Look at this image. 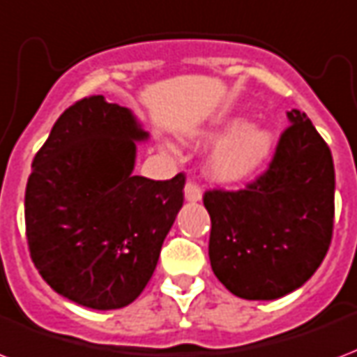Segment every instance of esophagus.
<instances>
[{
  "instance_id": "34e87169",
  "label": "esophagus",
  "mask_w": 357,
  "mask_h": 357,
  "mask_svg": "<svg viewBox=\"0 0 357 357\" xmlns=\"http://www.w3.org/2000/svg\"><path fill=\"white\" fill-rule=\"evenodd\" d=\"M203 194H201V188L194 182H188L186 186H184V199L190 201V203H197L201 201Z\"/></svg>"
}]
</instances>
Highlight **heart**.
I'll use <instances>...</instances> for the list:
<instances>
[{"instance_id":"b5f03b06","label":"heart","mask_w":357,"mask_h":357,"mask_svg":"<svg viewBox=\"0 0 357 357\" xmlns=\"http://www.w3.org/2000/svg\"><path fill=\"white\" fill-rule=\"evenodd\" d=\"M199 144H214L208 162V176L218 184H241L264 167L269 160L275 135L261 126H250L243 116L227 118L224 122L199 131L195 137Z\"/></svg>"}]
</instances>
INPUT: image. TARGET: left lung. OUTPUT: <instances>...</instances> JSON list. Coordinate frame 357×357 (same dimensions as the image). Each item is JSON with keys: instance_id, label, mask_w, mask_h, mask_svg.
I'll list each match as a JSON object with an SVG mask.
<instances>
[{"instance_id": "1", "label": "left lung", "mask_w": 357, "mask_h": 357, "mask_svg": "<svg viewBox=\"0 0 357 357\" xmlns=\"http://www.w3.org/2000/svg\"><path fill=\"white\" fill-rule=\"evenodd\" d=\"M269 171L241 192L203 197L211 216L208 258L233 296L273 301L301 288L331 243L335 169L329 146L305 112H286Z\"/></svg>"}]
</instances>
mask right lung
I'll return each mask as SVG.
<instances>
[{
  "instance_id": "1",
  "label": "right lung",
  "mask_w": 357,
  "mask_h": 357,
  "mask_svg": "<svg viewBox=\"0 0 357 357\" xmlns=\"http://www.w3.org/2000/svg\"><path fill=\"white\" fill-rule=\"evenodd\" d=\"M149 131L103 96L61 112L31 163L26 235L33 264L69 301L122 309L141 296L184 201V175H133Z\"/></svg>"
}]
</instances>
